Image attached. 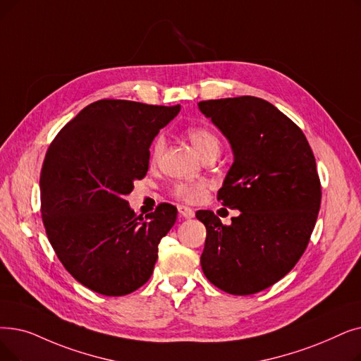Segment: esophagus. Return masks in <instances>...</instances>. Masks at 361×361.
<instances>
[{"mask_svg": "<svg viewBox=\"0 0 361 361\" xmlns=\"http://www.w3.org/2000/svg\"><path fill=\"white\" fill-rule=\"evenodd\" d=\"M178 215L180 218H185V219H190L195 216V211L189 207H184V205H180L178 207Z\"/></svg>", "mask_w": 361, "mask_h": 361, "instance_id": "34e87169", "label": "esophagus"}]
</instances>
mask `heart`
Segmentation results:
<instances>
[{
	"label": "heart",
	"mask_w": 361,
	"mask_h": 361,
	"mask_svg": "<svg viewBox=\"0 0 361 361\" xmlns=\"http://www.w3.org/2000/svg\"><path fill=\"white\" fill-rule=\"evenodd\" d=\"M187 137L192 142V145L197 149L202 154L203 159L209 158V156H218L221 152V142L219 138L208 128L195 127L187 131ZM165 149V138L158 135L150 149V159L152 162H158L161 154ZM209 189V184L207 181H177L171 187V195L185 202V203H199L203 197L207 196Z\"/></svg>",
	"instance_id": "b5f03b06"
}]
</instances>
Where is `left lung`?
Returning a JSON list of instances; mask_svg holds the SVG:
<instances>
[{
  "instance_id": "8db88e82",
  "label": "left lung",
  "mask_w": 361,
  "mask_h": 361,
  "mask_svg": "<svg viewBox=\"0 0 361 361\" xmlns=\"http://www.w3.org/2000/svg\"><path fill=\"white\" fill-rule=\"evenodd\" d=\"M199 109L234 154L218 200L240 211L230 226L212 211L196 212L207 227L202 270L218 289L252 295L285 277L307 249L322 202L316 158L301 128L262 99L207 100Z\"/></svg>"
}]
</instances>
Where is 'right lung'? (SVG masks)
<instances>
[{"mask_svg": "<svg viewBox=\"0 0 361 361\" xmlns=\"http://www.w3.org/2000/svg\"><path fill=\"white\" fill-rule=\"evenodd\" d=\"M178 112L180 104L94 102L47 150L39 177L42 223L57 258L85 288L122 296L150 279L177 208L159 203L143 218L123 197L147 174L153 138Z\"/></svg>", "mask_w": 361, "mask_h": 361, "instance_id": "obj_1", "label": "right lung"}]
</instances>
